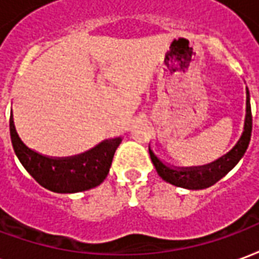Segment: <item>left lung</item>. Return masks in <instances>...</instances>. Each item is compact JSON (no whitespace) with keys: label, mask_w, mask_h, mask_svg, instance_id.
<instances>
[{"label":"left lung","mask_w":259,"mask_h":259,"mask_svg":"<svg viewBox=\"0 0 259 259\" xmlns=\"http://www.w3.org/2000/svg\"><path fill=\"white\" fill-rule=\"evenodd\" d=\"M245 120H244V132L237 141V144L230 150V151L219 158L212 163L204 165V166H194V168H172L168 166L159 159V158L148 148L150 157L157 169L158 175L162 178L165 182L170 185L189 189V190H201L206 189L209 186L215 185L218 180H221L225 175L230 172L232 169L237 165L240 159L244 155L247 147L250 144L251 130H252V115H251L250 105V93L247 90V102H245Z\"/></svg>","instance_id":"1"}]
</instances>
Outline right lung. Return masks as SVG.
<instances>
[{
    "label": "right lung",
    "instance_id": "right-lung-1",
    "mask_svg": "<svg viewBox=\"0 0 259 259\" xmlns=\"http://www.w3.org/2000/svg\"><path fill=\"white\" fill-rule=\"evenodd\" d=\"M11 141L16 157L37 183L54 193H79L101 185L107 178L113 154L122 139L100 143L79 155L68 158H50L33 151L23 144L16 133L14 118H9Z\"/></svg>",
    "mask_w": 259,
    "mask_h": 259
}]
</instances>
